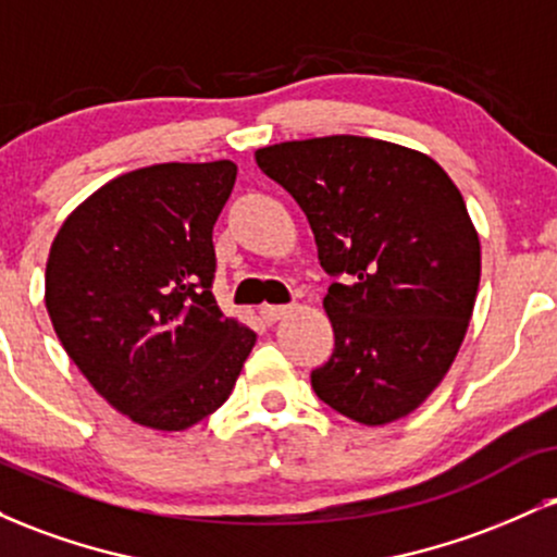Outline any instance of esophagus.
<instances>
[{
	"label": "esophagus",
	"instance_id": "esophagus-1",
	"mask_svg": "<svg viewBox=\"0 0 557 557\" xmlns=\"http://www.w3.org/2000/svg\"><path fill=\"white\" fill-rule=\"evenodd\" d=\"M290 309L293 306H261L259 314L267 324H272V322H277V319H283L285 314H290Z\"/></svg>",
	"mask_w": 557,
	"mask_h": 557
}]
</instances>
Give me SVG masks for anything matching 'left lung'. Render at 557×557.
<instances>
[{"mask_svg": "<svg viewBox=\"0 0 557 557\" xmlns=\"http://www.w3.org/2000/svg\"><path fill=\"white\" fill-rule=\"evenodd\" d=\"M257 164L304 209L335 277L324 296L335 350L311 372L317 398L369 426L411 413L474 311L482 253L461 190L426 154L361 136L285 140Z\"/></svg>", "mask_w": 557, "mask_h": 557, "instance_id": "1", "label": "left lung"}]
</instances>
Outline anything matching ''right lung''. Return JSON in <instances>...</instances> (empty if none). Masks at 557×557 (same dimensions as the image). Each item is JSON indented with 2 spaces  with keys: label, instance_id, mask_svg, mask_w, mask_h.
Returning <instances> with one entry per match:
<instances>
[{
  "label": "right lung",
  "instance_id": "obj_1",
  "mask_svg": "<svg viewBox=\"0 0 557 557\" xmlns=\"http://www.w3.org/2000/svg\"><path fill=\"white\" fill-rule=\"evenodd\" d=\"M235 175L227 159L125 172L52 243L57 337L96 393L140 426L181 432L214 413L257 343L212 293V230Z\"/></svg>",
  "mask_w": 557,
  "mask_h": 557
}]
</instances>
